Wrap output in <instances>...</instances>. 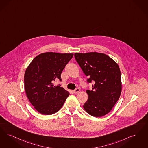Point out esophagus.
Segmentation results:
<instances>
[{
  "label": "esophagus",
  "instance_id": "esophagus-1",
  "mask_svg": "<svg viewBox=\"0 0 148 148\" xmlns=\"http://www.w3.org/2000/svg\"><path fill=\"white\" fill-rule=\"evenodd\" d=\"M79 91H80V89L77 88V89H75L74 90H73V93H74V94H77V92H79Z\"/></svg>",
  "mask_w": 148,
  "mask_h": 148
}]
</instances>
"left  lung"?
Here are the masks:
<instances>
[{
    "instance_id": "left-lung-1",
    "label": "left lung",
    "mask_w": 148,
    "mask_h": 148,
    "mask_svg": "<svg viewBox=\"0 0 148 148\" xmlns=\"http://www.w3.org/2000/svg\"><path fill=\"white\" fill-rule=\"evenodd\" d=\"M74 57L92 90H86L88 100L83 105L90 115L100 117L112 109L122 91L121 71L117 63L104 53H75Z\"/></svg>"
}]
</instances>
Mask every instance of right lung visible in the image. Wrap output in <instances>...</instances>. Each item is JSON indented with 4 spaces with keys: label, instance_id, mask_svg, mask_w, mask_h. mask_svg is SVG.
I'll use <instances>...</instances> for the list:
<instances>
[{
    "label": "right lung",
    "instance_id": "right-lung-1",
    "mask_svg": "<svg viewBox=\"0 0 148 148\" xmlns=\"http://www.w3.org/2000/svg\"><path fill=\"white\" fill-rule=\"evenodd\" d=\"M73 56V53H41L26 68L24 75L26 94L38 112L50 115L63 106L69 92L53 83L62 80L61 73Z\"/></svg>",
    "mask_w": 148,
    "mask_h": 148
}]
</instances>
